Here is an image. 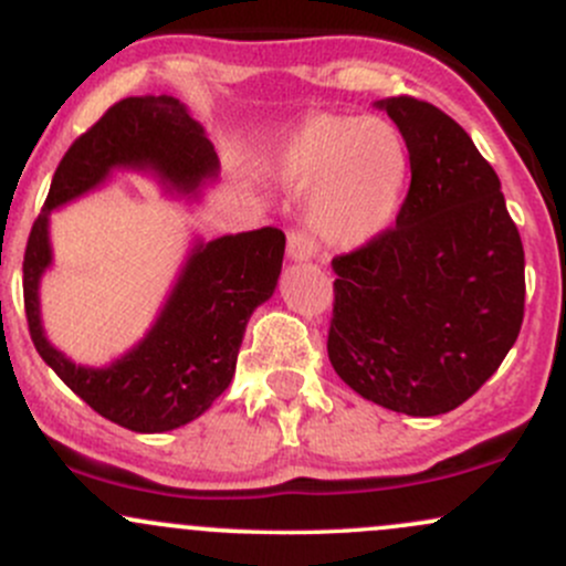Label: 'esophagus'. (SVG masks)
I'll use <instances>...</instances> for the list:
<instances>
[{
	"label": "esophagus",
	"instance_id": "esophagus-1",
	"mask_svg": "<svg viewBox=\"0 0 566 566\" xmlns=\"http://www.w3.org/2000/svg\"><path fill=\"white\" fill-rule=\"evenodd\" d=\"M315 256V245L307 234L302 232H291L289 234V259L291 262H310Z\"/></svg>",
	"mask_w": 566,
	"mask_h": 566
}]
</instances>
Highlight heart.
<instances>
[{
    "label": "heart",
    "mask_w": 566,
    "mask_h": 566,
    "mask_svg": "<svg viewBox=\"0 0 566 566\" xmlns=\"http://www.w3.org/2000/svg\"><path fill=\"white\" fill-rule=\"evenodd\" d=\"M262 168L294 192H310L307 221L323 243L358 251L396 221L409 151L382 117L310 114L272 142Z\"/></svg>",
    "instance_id": "obj_1"
}]
</instances>
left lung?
<instances>
[{
	"mask_svg": "<svg viewBox=\"0 0 566 566\" xmlns=\"http://www.w3.org/2000/svg\"><path fill=\"white\" fill-rule=\"evenodd\" d=\"M374 106L401 130L411 184L396 227L332 262L328 360L366 401L447 415L522 332L524 245L497 174L449 114L411 95Z\"/></svg>",
	"mask_w": 566,
	"mask_h": 566,
	"instance_id": "1",
	"label": "left lung"
}]
</instances>
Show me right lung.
I'll return each mask as SVG.
<instances>
[{
    "label": "right lung",
    "instance_id": "add662e5",
    "mask_svg": "<svg viewBox=\"0 0 566 566\" xmlns=\"http://www.w3.org/2000/svg\"><path fill=\"white\" fill-rule=\"evenodd\" d=\"M114 170L149 174L170 192L198 198L219 176V157L174 95H133L109 106L55 170L23 256V304L36 353L82 401L136 433H165L198 420L230 387L249 317L275 294L285 234L262 227L208 243L198 238L144 339L109 366L74 364L42 328L40 281L53 264L50 213L98 189Z\"/></svg>",
    "mask_w": 566,
    "mask_h": 566
}]
</instances>
